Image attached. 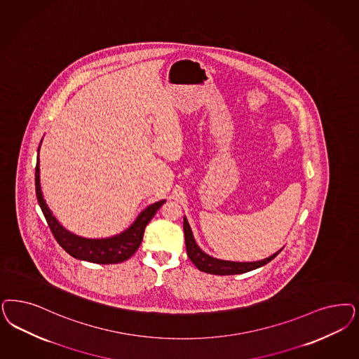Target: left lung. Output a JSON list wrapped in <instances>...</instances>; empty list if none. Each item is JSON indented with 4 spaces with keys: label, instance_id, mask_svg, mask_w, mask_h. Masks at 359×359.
Wrapping results in <instances>:
<instances>
[{
    "label": "left lung",
    "instance_id": "8db88e82",
    "mask_svg": "<svg viewBox=\"0 0 359 359\" xmlns=\"http://www.w3.org/2000/svg\"><path fill=\"white\" fill-rule=\"evenodd\" d=\"M184 236H186V248L187 255L191 259V261L195 264V266L201 272L210 273V274H217V276H231V274H240V273H247L257 269L260 266H264L265 264L271 262V261L283 250L280 249L278 252H276L272 256H269L268 259H264L261 261H253V262H235V261H225L210 257V255L204 253L200 248H198L191 226L188 224L187 217H184Z\"/></svg>",
    "mask_w": 359,
    "mask_h": 359
}]
</instances>
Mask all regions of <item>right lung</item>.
<instances>
[{
  "instance_id": "add662e5",
  "label": "right lung",
  "mask_w": 359,
  "mask_h": 359,
  "mask_svg": "<svg viewBox=\"0 0 359 359\" xmlns=\"http://www.w3.org/2000/svg\"><path fill=\"white\" fill-rule=\"evenodd\" d=\"M39 147H38L37 167H36V194H37L38 204L43 212V216L57 243L70 256H73L78 260L88 261L95 264H118V262L128 260L140 245L146 225L151 222L156 210L165 203V200L154 203L146 210H142L140 215L136 217L134 224L119 235L107 237V238H85V237L74 235L67 229H65L62 225L58 223V220L53 216L51 210L46 205V201L43 200L41 184H39Z\"/></svg>"
}]
</instances>
